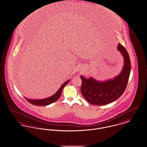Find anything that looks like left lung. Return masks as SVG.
<instances>
[{"mask_svg":"<svg viewBox=\"0 0 147 147\" xmlns=\"http://www.w3.org/2000/svg\"><path fill=\"white\" fill-rule=\"evenodd\" d=\"M117 49L124 59V66L119 75L103 81L91 77L86 78L80 76L82 95L91 104L104 105L111 103L121 96L126 88L130 74V60L127 51L120 43L118 44Z\"/></svg>","mask_w":147,"mask_h":147,"instance_id":"1","label":"left lung"}]
</instances>
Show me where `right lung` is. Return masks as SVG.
I'll use <instances>...</instances> for the list:
<instances>
[{
    "label": "right lung",
    "instance_id": "obj_1",
    "mask_svg": "<svg viewBox=\"0 0 147 147\" xmlns=\"http://www.w3.org/2000/svg\"><path fill=\"white\" fill-rule=\"evenodd\" d=\"M69 80L66 81L64 84H63L59 90L52 96H50L49 98H46L44 99H39V100H34V99H30L25 98L30 102V104L34 105H38V106H45V105H48L55 101H56L59 98H60L61 95L62 91L63 90V88H65V86L69 83Z\"/></svg>",
    "mask_w": 147,
    "mask_h": 147
}]
</instances>
